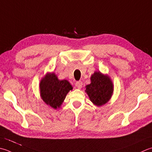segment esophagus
Returning <instances> with one entry per match:
<instances>
[{"instance_id": "34e87169", "label": "esophagus", "mask_w": 152, "mask_h": 152, "mask_svg": "<svg viewBox=\"0 0 152 152\" xmlns=\"http://www.w3.org/2000/svg\"><path fill=\"white\" fill-rule=\"evenodd\" d=\"M82 81H78L76 82V86L77 88H78V89H80L82 87Z\"/></svg>"}]
</instances>
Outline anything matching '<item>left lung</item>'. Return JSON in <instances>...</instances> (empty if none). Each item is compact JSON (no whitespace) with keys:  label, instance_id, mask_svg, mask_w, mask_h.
Here are the masks:
<instances>
[{"label":"left lung","instance_id":"1","mask_svg":"<svg viewBox=\"0 0 152 152\" xmlns=\"http://www.w3.org/2000/svg\"><path fill=\"white\" fill-rule=\"evenodd\" d=\"M86 88L91 102L97 106H102L107 102L113 91L111 80L100 72H96L91 76V84Z\"/></svg>","mask_w":152,"mask_h":152}]
</instances>
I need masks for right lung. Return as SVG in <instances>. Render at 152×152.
<instances>
[{"instance_id":"obj_1","label":"right lung","mask_w":152,"mask_h":152,"mask_svg":"<svg viewBox=\"0 0 152 152\" xmlns=\"http://www.w3.org/2000/svg\"><path fill=\"white\" fill-rule=\"evenodd\" d=\"M41 96L44 102L51 107H60L66 94L72 90L67 80H59L55 74H47L40 82Z\"/></svg>"}]
</instances>
